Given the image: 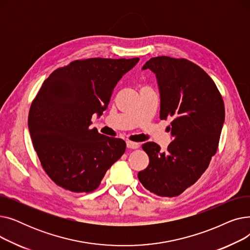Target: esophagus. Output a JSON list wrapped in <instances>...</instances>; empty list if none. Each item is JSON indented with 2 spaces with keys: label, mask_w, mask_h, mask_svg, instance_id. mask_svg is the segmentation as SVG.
<instances>
[{
  "label": "esophagus",
  "mask_w": 250,
  "mask_h": 250,
  "mask_svg": "<svg viewBox=\"0 0 250 250\" xmlns=\"http://www.w3.org/2000/svg\"><path fill=\"white\" fill-rule=\"evenodd\" d=\"M126 147H127L128 149H138V148H139V143L127 141V142H126Z\"/></svg>",
  "instance_id": "obj_1"
}]
</instances>
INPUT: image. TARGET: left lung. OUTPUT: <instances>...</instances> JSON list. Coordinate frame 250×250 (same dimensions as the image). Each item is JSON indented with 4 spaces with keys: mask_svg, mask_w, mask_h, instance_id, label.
<instances>
[{
    "mask_svg": "<svg viewBox=\"0 0 250 250\" xmlns=\"http://www.w3.org/2000/svg\"><path fill=\"white\" fill-rule=\"evenodd\" d=\"M146 69L158 82L160 118H172L173 141L165 152L154 142L144 144L150 162L138 177L151 192L172 198L195 183L216 154L225 121L224 101L212 78L188 60L152 58L144 64Z\"/></svg>",
    "mask_w": 250,
    "mask_h": 250,
    "instance_id": "obj_1",
    "label": "left lung"
}]
</instances>
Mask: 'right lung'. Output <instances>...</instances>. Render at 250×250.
I'll use <instances>...</instances> for the list:
<instances>
[{
	"mask_svg": "<svg viewBox=\"0 0 250 250\" xmlns=\"http://www.w3.org/2000/svg\"><path fill=\"white\" fill-rule=\"evenodd\" d=\"M139 58L78 60L52 72L31 103L28 128L46 174L73 192L95 190L125 142L90 128L107 108L112 91Z\"/></svg>",
	"mask_w": 250,
	"mask_h": 250,
	"instance_id": "right-lung-1",
	"label": "right lung"
}]
</instances>
